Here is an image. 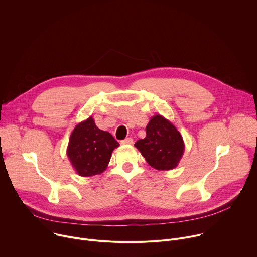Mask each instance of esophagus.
<instances>
[{
  "mask_svg": "<svg viewBox=\"0 0 257 257\" xmlns=\"http://www.w3.org/2000/svg\"><path fill=\"white\" fill-rule=\"evenodd\" d=\"M122 144H133V139L132 138H126L125 140L122 141Z\"/></svg>",
  "mask_w": 257,
  "mask_h": 257,
  "instance_id": "34e87169",
  "label": "esophagus"
}]
</instances>
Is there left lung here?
I'll use <instances>...</instances> for the list:
<instances>
[{
	"label": "left lung",
	"instance_id": "1",
	"mask_svg": "<svg viewBox=\"0 0 257 257\" xmlns=\"http://www.w3.org/2000/svg\"><path fill=\"white\" fill-rule=\"evenodd\" d=\"M148 164L159 171L175 169L185 151L181 133L165 117L157 114L146 126V136L134 144Z\"/></svg>",
	"mask_w": 257,
	"mask_h": 257
}]
</instances>
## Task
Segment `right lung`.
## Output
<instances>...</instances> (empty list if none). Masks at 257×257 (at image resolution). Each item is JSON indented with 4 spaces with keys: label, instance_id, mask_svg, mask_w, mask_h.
<instances>
[{
    "label": "right lung",
    "instance_id": "right-lung-1",
    "mask_svg": "<svg viewBox=\"0 0 257 257\" xmlns=\"http://www.w3.org/2000/svg\"><path fill=\"white\" fill-rule=\"evenodd\" d=\"M119 143L107 131H102L92 117L80 122L72 131L67 157L75 172L82 177L101 174Z\"/></svg>",
    "mask_w": 257,
    "mask_h": 257
}]
</instances>
